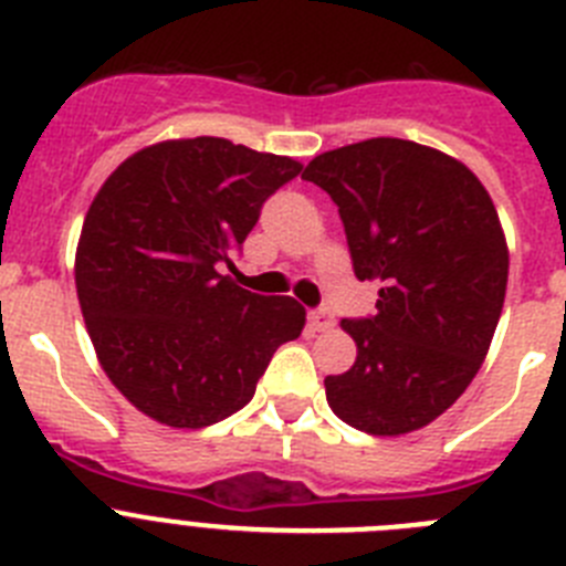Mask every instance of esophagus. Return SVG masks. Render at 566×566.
Wrapping results in <instances>:
<instances>
[{"mask_svg":"<svg viewBox=\"0 0 566 566\" xmlns=\"http://www.w3.org/2000/svg\"><path fill=\"white\" fill-rule=\"evenodd\" d=\"M308 323H312L314 332H326V328L334 326V314L328 312V308H314V312L308 314Z\"/></svg>","mask_w":566,"mask_h":566,"instance_id":"obj_1","label":"esophagus"}]
</instances>
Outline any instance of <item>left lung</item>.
<instances>
[{
    "label": "left lung",
    "instance_id": "obj_1",
    "mask_svg": "<svg viewBox=\"0 0 566 566\" xmlns=\"http://www.w3.org/2000/svg\"><path fill=\"white\" fill-rule=\"evenodd\" d=\"M303 178L332 195L354 274L379 283L377 314L343 319L357 343L326 377L332 411L374 437L424 428L482 368L507 289V243L464 164L402 138L317 155Z\"/></svg>",
    "mask_w": 566,
    "mask_h": 566
}]
</instances>
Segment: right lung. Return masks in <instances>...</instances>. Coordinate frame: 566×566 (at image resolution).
Instances as JSON below:
<instances>
[{
    "mask_svg": "<svg viewBox=\"0 0 566 566\" xmlns=\"http://www.w3.org/2000/svg\"><path fill=\"white\" fill-rule=\"evenodd\" d=\"M286 155L227 138L129 155L90 203L76 292L109 382L155 422L207 428L254 397L277 345L300 337L294 297L240 289L221 266L269 195L300 175Z\"/></svg>",
    "mask_w": 566,
    "mask_h": 566,
    "instance_id": "obj_1",
    "label": "right lung"
}]
</instances>
